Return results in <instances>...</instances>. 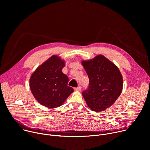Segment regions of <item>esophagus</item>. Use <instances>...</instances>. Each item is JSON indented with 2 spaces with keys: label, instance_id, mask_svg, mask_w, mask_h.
Here are the masks:
<instances>
[{
  "label": "esophagus",
  "instance_id": "34e87169",
  "mask_svg": "<svg viewBox=\"0 0 150 150\" xmlns=\"http://www.w3.org/2000/svg\"><path fill=\"white\" fill-rule=\"evenodd\" d=\"M74 89H75V91H81V86H78L77 88H75Z\"/></svg>",
  "mask_w": 150,
  "mask_h": 150
}]
</instances>
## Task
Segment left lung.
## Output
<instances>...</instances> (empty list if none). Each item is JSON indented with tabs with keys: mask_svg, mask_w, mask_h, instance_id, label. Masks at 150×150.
Masks as SVG:
<instances>
[{
	"mask_svg": "<svg viewBox=\"0 0 150 150\" xmlns=\"http://www.w3.org/2000/svg\"><path fill=\"white\" fill-rule=\"evenodd\" d=\"M82 64L89 83L82 95L93 111L100 112L111 107L120 95L123 86L121 74L112 62L103 55H98Z\"/></svg>",
	"mask_w": 150,
	"mask_h": 150,
	"instance_id": "obj_1",
	"label": "left lung"
}]
</instances>
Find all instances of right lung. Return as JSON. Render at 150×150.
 Instances as JSON below:
<instances>
[{"label": "right lung", "mask_w": 150, "mask_h": 150, "mask_svg": "<svg viewBox=\"0 0 150 150\" xmlns=\"http://www.w3.org/2000/svg\"><path fill=\"white\" fill-rule=\"evenodd\" d=\"M64 67V61L54 55L32 75L30 88L41 105L51 108L60 107L74 91L68 86V77L62 71Z\"/></svg>", "instance_id": "1"}]
</instances>
